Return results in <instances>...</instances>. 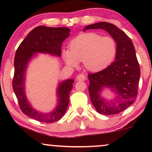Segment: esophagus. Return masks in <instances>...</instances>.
Segmentation results:
<instances>
[{
	"mask_svg": "<svg viewBox=\"0 0 152 152\" xmlns=\"http://www.w3.org/2000/svg\"><path fill=\"white\" fill-rule=\"evenodd\" d=\"M76 80L77 81H84L86 80V76L83 74H80L77 76Z\"/></svg>",
	"mask_w": 152,
	"mask_h": 152,
	"instance_id": "1",
	"label": "esophagus"
}]
</instances>
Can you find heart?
<instances>
[{"label":"heart","instance_id":"heart-1","mask_svg":"<svg viewBox=\"0 0 152 152\" xmlns=\"http://www.w3.org/2000/svg\"><path fill=\"white\" fill-rule=\"evenodd\" d=\"M69 50L64 51L65 61L70 67H77L83 61L91 71H99L111 64L117 53L113 37H102L95 32L82 34L70 41Z\"/></svg>","mask_w":152,"mask_h":152}]
</instances>
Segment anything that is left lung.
<instances>
[{"label": "left lung", "instance_id": "1", "mask_svg": "<svg viewBox=\"0 0 152 152\" xmlns=\"http://www.w3.org/2000/svg\"><path fill=\"white\" fill-rule=\"evenodd\" d=\"M89 29H103L117 43L115 61L101 71L88 75L91 101L97 112L103 115H115L130 107L138 95L140 69L136 50L129 37L110 23L89 25L84 31ZM104 87L116 93L115 99L108 102L100 97L99 93Z\"/></svg>", "mask_w": 152, "mask_h": 152}]
</instances>
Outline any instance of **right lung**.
I'll use <instances>...</instances> for the list:
<instances>
[{"label": "right lung", "instance_id": "add662e5", "mask_svg": "<svg viewBox=\"0 0 152 152\" xmlns=\"http://www.w3.org/2000/svg\"><path fill=\"white\" fill-rule=\"evenodd\" d=\"M70 31V29L64 27L38 26L29 33L16 50L12 87L21 111L37 121L52 123L63 117L69 103V95L74 80L70 79L60 83L57 88L58 105L53 111L49 113H39L31 107L25 93L24 80L27 64L37 53L61 56L62 43L69 36Z\"/></svg>", "mask_w": 152, "mask_h": 152}]
</instances>
